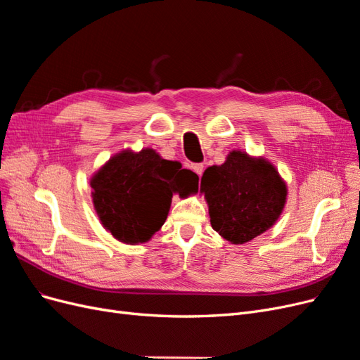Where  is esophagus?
I'll use <instances>...</instances> for the list:
<instances>
[{"instance_id":"34e87169","label":"esophagus","mask_w":360,"mask_h":360,"mask_svg":"<svg viewBox=\"0 0 360 360\" xmlns=\"http://www.w3.org/2000/svg\"><path fill=\"white\" fill-rule=\"evenodd\" d=\"M192 169H193L195 172H197L198 176H201L202 171H204V165H202V163H193V165H192Z\"/></svg>"}]
</instances>
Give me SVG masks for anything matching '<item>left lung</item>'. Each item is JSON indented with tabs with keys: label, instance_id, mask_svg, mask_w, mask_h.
<instances>
[{
	"label": "left lung",
	"instance_id": "1",
	"mask_svg": "<svg viewBox=\"0 0 360 360\" xmlns=\"http://www.w3.org/2000/svg\"><path fill=\"white\" fill-rule=\"evenodd\" d=\"M200 192L212 228L233 245H243L274 226L287 202V184L264 158L233 150L222 165L209 167Z\"/></svg>",
	"mask_w": 360,
	"mask_h": 360
}]
</instances>
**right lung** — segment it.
<instances>
[{"instance_id":"obj_1","label":"right lung","mask_w":360,"mask_h":360,"mask_svg":"<svg viewBox=\"0 0 360 360\" xmlns=\"http://www.w3.org/2000/svg\"><path fill=\"white\" fill-rule=\"evenodd\" d=\"M195 180L180 163L162 159L153 148H126L93 174V205L118 242L146 243L165 222L172 193L193 189Z\"/></svg>"}]
</instances>
